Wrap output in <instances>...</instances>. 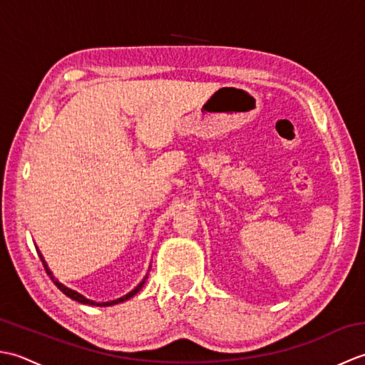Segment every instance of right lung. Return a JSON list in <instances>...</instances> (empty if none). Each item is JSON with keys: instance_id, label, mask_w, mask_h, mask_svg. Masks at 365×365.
Returning a JSON list of instances; mask_svg holds the SVG:
<instances>
[{"instance_id": "obj_1", "label": "right lung", "mask_w": 365, "mask_h": 365, "mask_svg": "<svg viewBox=\"0 0 365 365\" xmlns=\"http://www.w3.org/2000/svg\"><path fill=\"white\" fill-rule=\"evenodd\" d=\"M37 250V254H38V257H41V260H42V263H43V267H45V269H46V273H48V276L51 277V281L54 282V285L58 287V289L63 292L64 294H67L68 298L71 299H73V301H78V302H81V304H89V306H98V307H108V306H114V304H119V302H123V301H127V299H130V298H133L135 294L143 289V285H144V282H145V279H147V274L144 276V279L141 282H139L133 290H130L127 294H123V297H120V298H118V299H113V301H105V302H97V301H92V299H89V298H86L84 297V294H81V293H78L76 290H73V289H71V287H67V285H64L63 282H59L56 277L53 276V271L48 268V263L45 262V259H43V255H42V252L38 251V247H36ZM149 269H150V267H149Z\"/></svg>"}]
</instances>
